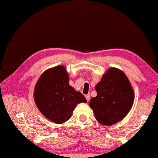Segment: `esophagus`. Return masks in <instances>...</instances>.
I'll return each instance as SVG.
<instances>
[{
  "mask_svg": "<svg viewBox=\"0 0 158 158\" xmlns=\"http://www.w3.org/2000/svg\"><path fill=\"white\" fill-rule=\"evenodd\" d=\"M85 98H86L87 101H89V100H90V94H87V95H85Z\"/></svg>",
  "mask_w": 158,
  "mask_h": 158,
  "instance_id": "obj_1",
  "label": "esophagus"
}]
</instances>
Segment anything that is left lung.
Instances as JSON below:
<instances>
[{
	"label": "left lung",
	"instance_id": "obj_1",
	"mask_svg": "<svg viewBox=\"0 0 158 158\" xmlns=\"http://www.w3.org/2000/svg\"><path fill=\"white\" fill-rule=\"evenodd\" d=\"M97 96L90 106L100 123L111 125L129 113L134 101V91L126 75L117 68H110L96 85Z\"/></svg>",
	"mask_w": 158,
	"mask_h": 158
}]
</instances>
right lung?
Wrapping results in <instances>:
<instances>
[{
    "label": "right lung",
    "instance_id": "right-lung-1",
    "mask_svg": "<svg viewBox=\"0 0 158 158\" xmlns=\"http://www.w3.org/2000/svg\"><path fill=\"white\" fill-rule=\"evenodd\" d=\"M35 104L44 116L58 124L71 117L77 104L85 98L69 85L68 74L63 66H56L42 74L35 87Z\"/></svg>",
    "mask_w": 158,
    "mask_h": 158
}]
</instances>
